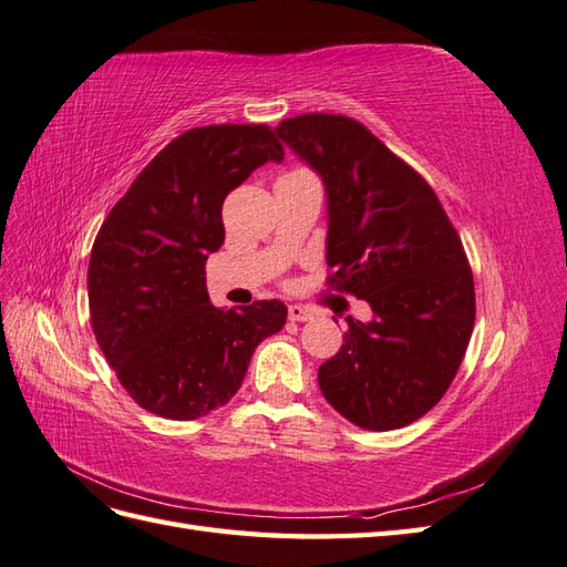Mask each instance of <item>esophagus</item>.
Returning a JSON list of instances; mask_svg holds the SVG:
<instances>
[{
    "mask_svg": "<svg viewBox=\"0 0 567 567\" xmlns=\"http://www.w3.org/2000/svg\"><path fill=\"white\" fill-rule=\"evenodd\" d=\"M288 319L290 321H307V319H312V312L302 305H290L288 307Z\"/></svg>",
    "mask_w": 567,
    "mask_h": 567,
    "instance_id": "34e87169",
    "label": "esophagus"
}]
</instances>
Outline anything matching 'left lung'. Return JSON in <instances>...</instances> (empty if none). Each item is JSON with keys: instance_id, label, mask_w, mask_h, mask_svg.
I'll return each mask as SVG.
<instances>
[{"instance_id": "1", "label": "left lung", "mask_w": 567, "mask_h": 567, "mask_svg": "<svg viewBox=\"0 0 567 567\" xmlns=\"http://www.w3.org/2000/svg\"><path fill=\"white\" fill-rule=\"evenodd\" d=\"M277 134L326 186L329 284L371 305L319 367L323 398L350 423L394 431L447 392L475 323L461 238L414 167L352 117L307 113Z\"/></svg>"}]
</instances>
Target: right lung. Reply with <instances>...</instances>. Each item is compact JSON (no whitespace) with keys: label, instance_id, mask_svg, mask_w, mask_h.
<instances>
[{"label":"right lung","instance_id":"1","mask_svg":"<svg viewBox=\"0 0 567 567\" xmlns=\"http://www.w3.org/2000/svg\"><path fill=\"white\" fill-rule=\"evenodd\" d=\"M284 161L267 125L194 127L169 142L101 225L90 257L92 329L120 385L151 414L194 421L241 388L281 300L219 310L205 288L225 244L221 203L252 169Z\"/></svg>","mask_w":567,"mask_h":567}]
</instances>
